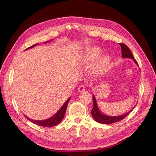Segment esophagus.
Returning <instances> with one entry per match:
<instances>
[{
	"instance_id": "esophagus-1",
	"label": "esophagus",
	"mask_w": 156,
	"mask_h": 156,
	"mask_svg": "<svg viewBox=\"0 0 156 156\" xmlns=\"http://www.w3.org/2000/svg\"><path fill=\"white\" fill-rule=\"evenodd\" d=\"M85 86L84 85H80L78 88V92H83L84 90H85Z\"/></svg>"
}]
</instances>
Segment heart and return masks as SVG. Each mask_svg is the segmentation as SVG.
Masks as SVG:
<instances>
[{
	"label": "heart",
	"instance_id": "b5f03b06",
	"mask_svg": "<svg viewBox=\"0 0 156 156\" xmlns=\"http://www.w3.org/2000/svg\"><path fill=\"white\" fill-rule=\"evenodd\" d=\"M101 54V49L98 48H94L90 50L87 53V57L90 61L96 60ZM111 63L110 56L105 55L98 58L94 66V69L97 72H101L105 71Z\"/></svg>",
	"mask_w": 156,
	"mask_h": 156
}]
</instances>
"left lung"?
Here are the masks:
<instances>
[{
    "instance_id": "obj_1",
    "label": "left lung",
    "mask_w": 156,
    "mask_h": 156,
    "mask_svg": "<svg viewBox=\"0 0 156 156\" xmlns=\"http://www.w3.org/2000/svg\"><path fill=\"white\" fill-rule=\"evenodd\" d=\"M121 46V49H122V57L124 58H131L133 59L134 61V62L138 66L137 62L134 59V57L133 56V54H132L131 50L129 49V48L127 46H126L124 44H119ZM92 100H93V104L94 107L92 108V109L91 111L92 113V116L96 122H99L100 124H111L115 123V122H119L122 120H123L125 117H126L127 115H129V113L133 109V108H132L131 110H130L129 112H127L125 113L124 115H120V116H108L105 114L102 113L100 110L99 109V107L98 106L97 102L95 96L93 95L92 97Z\"/></svg>"
}]
</instances>
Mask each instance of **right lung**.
Returning <instances> with one entry per match:
<instances>
[{
	"label": "right lung",
	"mask_w": 156,
	"mask_h": 156,
	"mask_svg": "<svg viewBox=\"0 0 156 156\" xmlns=\"http://www.w3.org/2000/svg\"><path fill=\"white\" fill-rule=\"evenodd\" d=\"M49 41H47V42H49ZM47 42H45V43H47ZM38 45V44H36L34 45H33L32 46L30 47V48L26 49L25 50H27L29 49L35 47L36 45ZM70 100V97L68 99L67 101H66L63 105L60 108V109L57 111V112L56 113L55 115H53V116H51V118L48 119H46V120H32L29 119V118H28L27 116H26L25 115V116L26 117V119H28L29 120H30L32 123H34L37 126H44V127H53L55 126L57 124H58L62 120L63 118L65 115V113H66V108L68 106V103L69 102Z\"/></svg>",
	"instance_id": "1"
}]
</instances>
